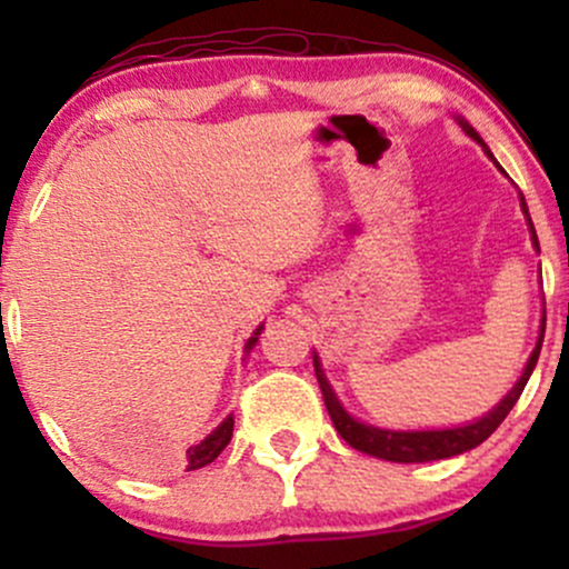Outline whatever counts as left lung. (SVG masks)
I'll return each instance as SVG.
<instances>
[{
  "instance_id": "left-lung-1",
  "label": "left lung",
  "mask_w": 569,
  "mask_h": 569,
  "mask_svg": "<svg viewBox=\"0 0 569 569\" xmlns=\"http://www.w3.org/2000/svg\"><path fill=\"white\" fill-rule=\"evenodd\" d=\"M455 120L460 122V128L466 130V133L471 136L476 143H481V147H485L487 158L495 160V154L489 152L485 139L476 133L473 126H468V120H462V117H455ZM495 166L500 168V162L495 160ZM500 171H502V168H500ZM502 173H506V171H502ZM521 211H525V217H527V227H530L535 251H540L538 234H535V227H532L530 211H527L525 194H521ZM543 335H546V310H543V318H540L538 345H535L532 356L527 358V367H525V371H521V377L516 380L513 388L508 390L506 398H500L498 407L489 409L485 417H479V420L466 422V426L439 428V430H393V428L367 426V422L356 420V417H352L350 411L342 407V401L337 398L335 388H331L329 380H326L318 352H312V367H316V377H318V385H321V393H323L326 409H329L331 422H335L337 433L342 436V439L348 441L352 449H358V452L371 455V457H380V460H390V462H430V460H443V457H455V455L468 452V449L479 447L481 441H487L489 436L498 430L500 422L508 417V411L513 409V403L519 401V396H521V390H525L527 380H530L535 363H538V356H540V345H543Z\"/></svg>"
}]
</instances>
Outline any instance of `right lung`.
<instances>
[{"label":"right lung","instance_id":"1","mask_svg":"<svg viewBox=\"0 0 569 569\" xmlns=\"http://www.w3.org/2000/svg\"><path fill=\"white\" fill-rule=\"evenodd\" d=\"M262 329H264V323L259 326V329L253 331L251 337H248L246 352L253 350V345L259 342V335H262ZM232 428H234V417L227 415L224 420H221L219 426L206 436V439H202L200 443H194V447H189L187 449V471H198V468H206L208 462L217 460V457L221 455V449H224L232 439Z\"/></svg>","mask_w":569,"mask_h":569}]
</instances>
